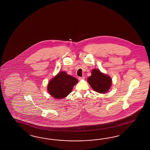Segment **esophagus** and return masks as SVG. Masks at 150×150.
I'll return each mask as SVG.
<instances>
[{"mask_svg": "<svg viewBox=\"0 0 150 150\" xmlns=\"http://www.w3.org/2000/svg\"><path fill=\"white\" fill-rule=\"evenodd\" d=\"M84 79H85L84 76H83V77H79V79L80 80H83Z\"/></svg>", "mask_w": 150, "mask_h": 150, "instance_id": "34e87169", "label": "esophagus"}]
</instances>
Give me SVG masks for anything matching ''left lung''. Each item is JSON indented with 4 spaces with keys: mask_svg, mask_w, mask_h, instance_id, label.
I'll use <instances>...</instances> for the list:
<instances>
[{
    "mask_svg": "<svg viewBox=\"0 0 150 150\" xmlns=\"http://www.w3.org/2000/svg\"><path fill=\"white\" fill-rule=\"evenodd\" d=\"M87 81L93 90L102 94L107 93L112 85L110 77L98 69L92 70L91 75L88 78Z\"/></svg>",
    "mask_w": 150,
    "mask_h": 150,
    "instance_id": "8db88e82",
    "label": "left lung"
}]
</instances>
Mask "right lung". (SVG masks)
<instances>
[{"instance_id": "obj_1", "label": "right lung", "mask_w": 150, "mask_h": 150, "mask_svg": "<svg viewBox=\"0 0 150 150\" xmlns=\"http://www.w3.org/2000/svg\"><path fill=\"white\" fill-rule=\"evenodd\" d=\"M78 83L77 79L65 71H61L49 81L47 90L54 98L62 99L71 92L74 86Z\"/></svg>"}]
</instances>
